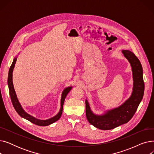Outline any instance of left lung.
<instances>
[{
  "instance_id": "obj_1",
  "label": "left lung",
  "mask_w": 154,
  "mask_h": 154,
  "mask_svg": "<svg viewBox=\"0 0 154 154\" xmlns=\"http://www.w3.org/2000/svg\"><path fill=\"white\" fill-rule=\"evenodd\" d=\"M122 52L132 67L134 82L130 97L120 106L107 110L101 115L94 114L88 101L85 100L87 119L91 124L101 130H110L127 123L135 114L143 96L144 82L142 65L132 52L122 50Z\"/></svg>"
}]
</instances>
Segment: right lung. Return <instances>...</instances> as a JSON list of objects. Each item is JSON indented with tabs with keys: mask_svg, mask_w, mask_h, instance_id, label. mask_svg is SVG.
<instances>
[{
	"mask_svg": "<svg viewBox=\"0 0 154 154\" xmlns=\"http://www.w3.org/2000/svg\"><path fill=\"white\" fill-rule=\"evenodd\" d=\"M20 53L18 54V55ZM18 55H16L15 57L14 58L12 63L11 65V66L9 69V75H8V79H7V84H8V87H9V93H10V96H11V101L12 103L13 104V106L15 109V110H16L18 113V114L22 118L27 119V120L30 121V122L33 123L35 125H39V126H47L49 125L54 122H55L56 121H57L61 117V115L62 114V110H63V105L64 103V100L65 99H66V96L67 95L68 93L70 91V90L72 88V87H66V88H64V90L63 91L62 93V96H61V100H60V109L59 112H58V114H57L56 116H54L53 117H51L48 119H46V120H40V119H38L34 117H33L32 116L29 114L28 113H27L25 110H23V109L22 108L21 104L20 103L17 95H16L14 87V85H13V81H12V74H13V70L15 67V64L16 61H17V57Z\"/></svg>",
	"mask_w": 154,
	"mask_h": 154,
	"instance_id": "1",
	"label": "right lung"
}]
</instances>
